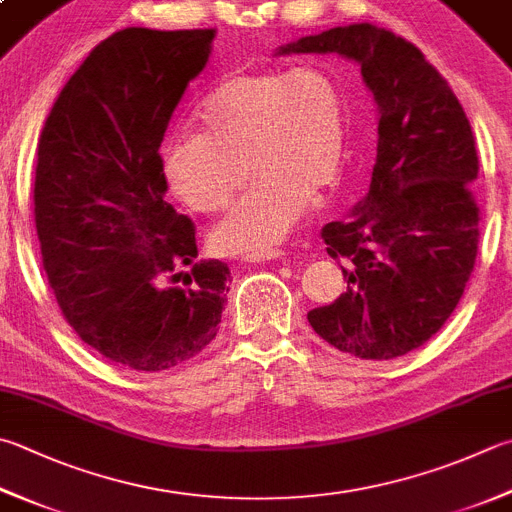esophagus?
Masks as SVG:
<instances>
[{"instance_id":"34e87169","label":"esophagus","mask_w":512,"mask_h":512,"mask_svg":"<svg viewBox=\"0 0 512 512\" xmlns=\"http://www.w3.org/2000/svg\"><path fill=\"white\" fill-rule=\"evenodd\" d=\"M285 252L283 249H265V252H252V254H245L243 258L247 263H265V260H276V258H283Z\"/></svg>"}]
</instances>
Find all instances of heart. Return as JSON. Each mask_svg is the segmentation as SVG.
I'll return each instance as SVG.
<instances>
[{
  "label": "heart",
  "mask_w": 512,
  "mask_h": 512,
  "mask_svg": "<svg viewBox=\"0 0 512 512\" xmlns=\"http://www.w3.org/2000/svg\"><path fill=\"white\" fill-rule=\"evenodd\" d=\"M200 129H178L160 149L167 189L182 205L216 214L234 198L245 160L254 185L214 229L223 252H265L292 234L341 176L347 147L345 95L316 64L240 73L214 86Z\"/></svg>",
  "instance_id": "heart-1"
}]
</instances>
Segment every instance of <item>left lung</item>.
<instances>
[{
  "mask_svg": "<svg viewBox=\"0 0 512 512\" xmlns=\"http://www.w3.org/2000/svg\"><path fill=\"white\" fill-rule=\"evenodd\" d=\"M336 53L361 66L379 106L370 187L321 236L347 289L307 321L359 359L388 361L421 347L455 312L475 267L479 160L470 122L417 46L372 24L307 35L278 55Z\"/></svg>",
  "mask_w": 512,
  "mask_h": 512,
  "instance_id": "left-lung-1",
  "label": "left lung"
}]
</instances>
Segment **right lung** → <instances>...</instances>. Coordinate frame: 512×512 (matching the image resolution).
<instances>
[{"label":"right lung","instance_id":"right-lung-1","mask_svg":"<svg viewBox=\"0 0 512 512\" xmlns=\"http://www.w3.org/2000/svg\"><path fill=\"white\" fill-rule=\"evenodd\" d=\"M214 37L140 26L106 37L57 95L37 147L35 225L57 305L86 345L136 372L194 359L227 303V263L196 260V227L165 200L160 171L171 115Z\"/></svg>","mask_w":512,"mask_h":512}]
</instances>
